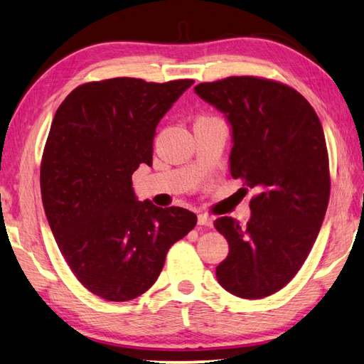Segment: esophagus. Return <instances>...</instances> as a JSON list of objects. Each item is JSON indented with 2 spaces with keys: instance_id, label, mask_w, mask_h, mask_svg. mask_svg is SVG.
I'll use <instances>...</instances> for the list:
<instances>
[{
  "instance_id": "34e87169",
  "label": "esophagus",
  "mask_w": 364,
  "mask_h": 364,
  "mask_svg": "<svg viewBox=\"0 0 364 364\" xmlns=\"http://www.w3.org/2000/svg\"><path fill=\"white\" fill-rule=\"evenodd\" d=\"M198 225L204 226V228H210V226H212V217L205 215V214H200V215H198Z\"/></svg>"
}]
</instances>
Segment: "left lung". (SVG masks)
<instances>
[{"label":"left lung","mask_w":364,"mask_h":364,"mask_svg":"<svg viewBox=\"0 0 364 364\" xmlns=\"http://www.w3.org/2000/svg\"><path fill=\"white\" fill-rule=\"evenodd\" d=\"M195 92L226 114L231 176L257 190L245 226L231 217L214 222L230 245L217 280L235 296L266 298L296 276L325 218L331 179L323 128L303 95L272 79L231 75Z\"/></svg>","instance_id":"8db88e82"}]
</instances>
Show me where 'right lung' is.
Instances as JSON below:
<instances>
[{
	"instance_id": "add662e5",
	"label": "right lung",
	"mask_w": 364,
	"mask_h": 364,
	"mask_svg": "<svg viewBox=\"0 0 364 364\" xmlns=\"http://www.w3.org/2000/svg\"><path fill=\"white\" fill-rule=\"evenodd\" d=\"M193 82H87L55 112L41 160L44 210L66 264L102 299L146 293L195 228L193 212L136 201L132 187L139 164L152 166L156 125Z\"/></svg>"
}]
</instances>
